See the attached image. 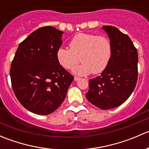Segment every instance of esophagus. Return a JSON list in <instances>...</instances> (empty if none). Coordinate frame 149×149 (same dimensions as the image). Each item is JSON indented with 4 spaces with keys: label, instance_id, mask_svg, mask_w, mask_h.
<instances>
[{
    "label": "esophagus",
    "instance_id": "obj_1",
    "mask_svg": "<svg viewBox=\"0 0 149 149\" xmlns=\"http://www.w3.org/2000/svg\"><path fill=\"white\" fill-rule=\"evenodd\" d=\"M74 80L75 81H79V80H80V78L77 77V76H75V77H74Z\"/></svg>",
    "mask_w": 149,
    "mask_h": 149
}]
</instances>
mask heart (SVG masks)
Wrapping results in <instances>:
<instances>
[{"mask_svg":"<svg viewBox=\"0 0 149 149\" xmlns=\"http://www.w3.org/2000/svg\"><path fill=\"white\" fill-rule=\"evenodd\" d=\"M69 47H60L57 51V58L65 69L72 68L81 60L82 63L73 69V72L79 75L101 73L112 57V44L104 36L79 33L69 42Z\"/></svg>","mask_w":149,"mask_h":149,"instance_id":"1","label":"heart"}]
</instances>
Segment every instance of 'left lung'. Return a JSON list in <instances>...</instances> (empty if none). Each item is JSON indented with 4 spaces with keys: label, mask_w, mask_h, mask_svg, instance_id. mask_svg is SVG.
<instances>
[{
    "label": "left lung",
    "mask_w": 149,
    "mask_h": 149,
    "mask_svg": "<svg viewBox=\"0 0 149 149\" xmlns=\"http://www.w3.org/2000/svg\"><path fill=\"white\" fill-rule=\"evenodd\" d=\"M112 44V57L101 75L88 81L86 97L102 109L117 107L133 93L138 80L139 56L127 34L112 26H103Z\"/></svg>",
    "instance_id": "1"
}]
</instances>
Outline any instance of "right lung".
Listing matches in <instances>:
<instances>
[{"mask_svg":"<svg viewBox=\"0 0 149 149\" xmlns=\"http://www.w3.org/2000/svg\"><path fill=\"white\" fill-rule=\"evenodd\" d=\"M63 34L50 26L35 30L19 44L12 61L13 92L22 106L33 113L49 115L58 109L73 80L57 58Z\"/></svg>","mask_w":149,"mask_h":149,"instance_id":"obj_1","label":"right lung"}]
</instances>
